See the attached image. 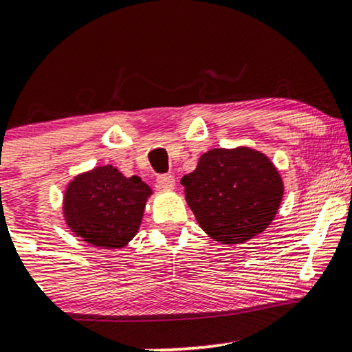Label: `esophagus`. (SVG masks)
<instances>
[{
	"instance_id": "34e87169",
	"label": "esophagus",
	"mask_w": 352,
	"mask_h": 352,
	"mask_svg": "<svg viewBox=\"0 0 352 352\" xmlns=\"http://www.w3.org/2000/svg\"><path fill=\"white\" fill-rule=\"evenodd\" d=\"M157 185L164 190H173L175 188V179L170 173H164V175L157 177Z\"/></svg>"
}]
</instances>
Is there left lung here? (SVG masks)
<instances>
[{"label": "left lung", "mask_w": 352, "mask_h": 352, "mask_svg": "<svg viewBox=\"0 0 352 352\" xmlns=\"http://www.w3.org/2000/svg\"><path fill=\"white\" fill-rule=\"evenodd\" d=\"M180 184L200 228L221 245H241L263 233L285 193L272 160L245 145L205 152Z\"/></svg>", "instance_id": "obj_1"}]
</instances>
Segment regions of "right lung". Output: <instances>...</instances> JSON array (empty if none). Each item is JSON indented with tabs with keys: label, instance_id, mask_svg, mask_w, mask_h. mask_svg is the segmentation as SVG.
Instances as JSON below:
<instances>
[{
	"label": "right lung",
	"instance_id": "1",
	"mask_svg": "<svg viewBox=\"0 0 352 352\" xmlns=\"http://www.w3.org/2000/svg\"><path fill=\"white\" fill-rule=\"evenodd\" d=\"M152 195L140 177H125L112 165L76 175L63 199L64 220L80 241L104 250L129 245L139 232Z\"/></svg>",
	"mask_w": 352,
	"mask_h": 352
}]
</instances>
